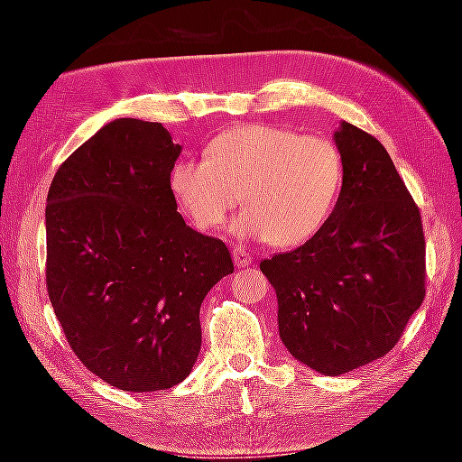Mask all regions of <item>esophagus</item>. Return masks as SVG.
<instances>
[{
	"mask_svg": "<svg viewBox=\"0 0 462 462\" xmlns=\"http://www.w3.org/2000/svg\"><path fill=\"white\" fill-rule=\"evenodd\" d=\"M232 254H234V263H236V267H248V264L253 263V256H250L248 250L242 246H234Z\"/></svg>",
	"mask_w": 462,
	"mask_h": 462,
	"instance_id": "obj_1",
	"label": "esophagus"
}]
</instances>
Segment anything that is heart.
Masks as SVG:
<instances>
[{"mask_svg": "<svg viewBox=\"0 0 462 462\" xmlns=\"http://www.w3.org/2000/svg\"><path fill=\"white\" fill-rule=\"evenodd\" d=\"M344 183L340 148L324 136L250 124L224 132L206 148V161L179 159L169 189L201 230L222 226L234 208L246 209L230 230L240 238L300 246L324 228Z\"/></svg>", "mask_w": 462, "mask_h": 462, "instance_id": "b5f03b06", "label": "heart"}]
</instances>
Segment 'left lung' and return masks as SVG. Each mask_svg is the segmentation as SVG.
I'll return each instance as SVG.
<instances>
[{
  "label": "left lung",
  "instance_id": "left-lung-1",
  "mask_svg": "<svg viewBox=\"0 0 462 462\" xmlns=\"http://www.w3.org/2000/svg\"><path fill=\"white\" fill-rule=\"evenodd\" d=\"M344 183L330 220L306 245L264 259L279 336L328 377L385 356L426 295L420 209L377 138L340 122Z\"/></svg>",
  "mask_w": 462,
  "mask_h": 462
}]
</instances>
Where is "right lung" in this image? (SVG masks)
I'll return each instance as SVG.
<instances>
[{
  "label": "right lung",
  "mask_w": 462,
  "mask_h": 462,
  "mask_svg": "<svg viewBox=\"0 0 462 462\" xmlns=\"http://www.w3.org/2000/svg\"><path fill=\"white\" fill-rule=\"evenodd\" d=\"M181 146L118 118L59 167L46 198V287L77 358L112 387L169 389L201 348L199 308L234 264L169 189Z\"/></svg>",
  "instance_id": "right-lung-1"
}]
</instances>
